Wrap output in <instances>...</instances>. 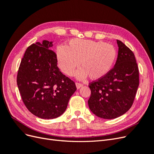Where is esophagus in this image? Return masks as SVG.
I'll list each match as a JSON object with an SVG mask.
<instances>
[{"label": "esophagus", "mask_w": 154, "mask_h": 154, "mask_svg": "<svg viewBox=\"0 0 154 154\" xmlns=\"http://www.w3.org/2000/svg\"><path fill=\"white\" fill-rule=\"evenodd\" d=\"M76 87L77 88V89H80V88L83 87V85L81 84V83H76Z\"/></svg>", "instance_id": "obj_1"}]
</instances>
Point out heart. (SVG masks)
<instances>
[{"label": "heart", "mask_w": 154, "mask_h": 154, "mask_svg": "<svg viewBox=\"0 0 154 154\" xmlns=\"http://www.w3.org/2000/svg\"><path fill=\"white\" fill-rule=\"evenodd\" d=\"M58 67L67 76H72L80 62L82 69L77 72L78 80L89 76L97 80L108 74L117 58L113 45L102 41L72 39L68 46L57 48Z\"/></svg>", "instance_id": "obj_1"}]
</instances>
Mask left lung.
I'll use <instances>...</instances> for the list:
<instances>
[{
  "label": "left lung",
  "mask_w": 154,
  "mask_h": 154,
  "mask_svg": "<svg viewBox=\"0 0 154 154\" xmlns=\"http://www.w3.org/2000/svg\"><path fill=\"white\" fill-rule=\"evenodd\" d=\"M118 58L114 68L105 76L91 83L88 105L92 112L111 119L130 109L139 87V71L132 51L117 40Z\"/></svg>",
  "instance_id": "left-lung-1"
}]
</instances>
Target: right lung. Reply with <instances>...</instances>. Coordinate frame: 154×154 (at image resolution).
<instances>
[{"mask_svg":"<svg viewBox=\"0 0 154 154\" xmlns=\"http://www.w3.org/2000/svg\"><path fill=\"white\" fill-rule=\"evenodd\" d=\"M53 42L43 40L27 48L17 74V85L24 105L42 119L57 118L66 111L76 90L72 80L60 72L51 48Z\"/></svg>","mask_w":154,"mask_h":154,"instance_id":"obj_1","label":"right lung"}]
</instances>
